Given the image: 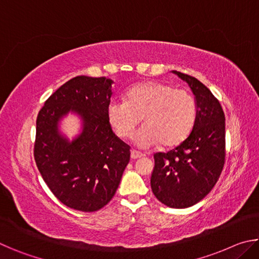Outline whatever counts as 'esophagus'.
Here are the masks:
<instances>
[{"mask_svg": "<svg viewBox=\"0 0 259 259\" xmlns=\"http://www.w3.org/2000/svg\"><path fill=\"white\" fill-rule=\"evenodd\" d=\"M143 156H144L143 153H140L136 150H131V159L136 160V159H139V157H143Z\"/></svg>", "mask_w": 259, "mask_h": 259, "instance_id": "34e87169", "label": "esophagus"}]
</instances>
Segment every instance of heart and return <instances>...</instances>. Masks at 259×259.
I'll use <instances>...</instances> for the list:
<instances>
[{
	"mask_svg": "<svg viewBox=\"0 0 259 259\" xmlns=\"http://www.w3.org/2000/svg\"><path fill=\"white\" fill-rule=\"evenodd\" d=\"M195 116V99L187 90L156 81L135 84L124 102L113 100L107 107L109 124L122 139L133 137L143 120L145 125L135 137L140 147L178 145L190 134Z\"/></svg>",
	"mask_w": 259,
	"mask_h": 259,
	"instance_id": "1",
	"label": "heart"
}]
</instances>
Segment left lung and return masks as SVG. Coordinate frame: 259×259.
I'll list each match as a JSON object with an SVG mask.
<instances>
[{"instance_id": "1", "label": "left lung", "mask_w": 259, "mask_h": 259, "mask_svg": "<svg viewBox=\"0 0 259 259\" xmlns=\"http://www.w3.org/2000/svg\"><path fill=\"white\" fill-rule=\"evenodd\" d=\"M195 96L196 117L183 143L166 153H155L151 177L156 199L170 208L200 202L216 185L225 163V115L218 99L198 78L177 71Z\"/></svg>"}]
</instances>
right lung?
Returning <instances> with one entry per match:
<instances>
[{"label":"right lung","instance_id":"add662e5","mask_svg":"<svg viewBox=\"0 0 259 259\" xmlns=\"http://www.w3.org/2000/svg\"><path fill=\"white\" fill-rule=\"evenodd\" d=\"M112 83L104 76L73 77L46 100L36 119L38 171L61 203L80 211H97L112 200L130 160V146L107 119ZM69 110L83 121L72 143L58 133L59 120Z\"/></svg>","mask_w":259,"mask_h":259}]
</instances>
